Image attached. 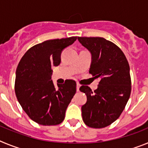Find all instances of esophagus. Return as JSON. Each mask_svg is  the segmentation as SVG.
Listing matches in <instances>:
<instances>
[{"instance_id": "1", "label": "esophagus", "mask_w": 148, "mask_h": 148, "mask_svg": "<svg viewBox=\"0 0 148 148\" xmlns=\"http://www.w3.org/2000/svg\"><path fill=\"white\" fill-rule=\"evenodd\" d=\"M81 85L79 84H77V86H76V90H77V92H78L79 91V88H80Z\"/></svg>"}]
</instances>
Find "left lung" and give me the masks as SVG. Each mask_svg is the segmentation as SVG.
Listing matches in <instances>:
<instances>
[{
  "label": "left lung",
  "mask_w": 148,
  "mask_h": 148,
  "mask_svg": "<svg viewBox=\"0 0 148 148\" xmlns=\"http://www.w3.org/2000/svg\"><path fill=\"white\" fill-rule=\"evenodd\" d=\"M78 41L92 54L90 73L99 78L94 91L82 85L87 102L82 108L85 125L92 128L109 126L120 116L131 92L130 66L118 46L101 37H78Z\"/></svg>",
  "instance_id": "obj_1"
}]
</instances>
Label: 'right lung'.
I'll use <instances>...</instances> for the list:
<instances>
[{
	"mask_svg": "<svg viewBox=\"0 0 148 148\" xmlns=\"http://www.w3.org/2000/svg\"><path fill=\"white\" fill-rule=\"evenodd\" d=\"M77 37L53 39L26 52L16 70L15 92L18 102L32 121L41 125L61 124L76 92V82L67 79L56 87L51 80L53 66L61 63V53Z\"/></svg>",
	"mask_w": 148,
	"mask_h": 148,
	"instance_id": "add662e5",
	"label": "right lung"
}]
</instances>
